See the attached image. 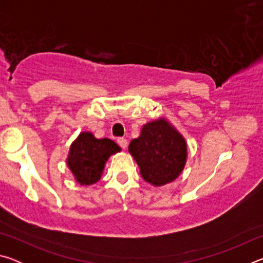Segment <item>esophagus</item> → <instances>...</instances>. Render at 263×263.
<instances>
[{
	"label": "esophagus",
	"instance_id": "obj_1",
	"mask_svg": "<svg viewBox=\"0 0 263 263\" xmlns=\"http://www.w3.org/2000/svg\"><path fill=\"white\" fill-rule=\"evenodd\" d=\"M117 142H118V145L121 146L122 148H126V146H127V140L125 139V138H118V139H117Z\"/></svg>",
	"mask_w": 263,
	"mask_h": 263
}]
</instances>
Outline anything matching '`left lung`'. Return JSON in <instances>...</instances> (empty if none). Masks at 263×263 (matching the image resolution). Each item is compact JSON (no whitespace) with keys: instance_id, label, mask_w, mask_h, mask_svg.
Returning a JSON list of instances; mask_svg holds the SVG:
<instances>
[{"instance_id":"obj_1","label":"left lung","mask_w":263,"mask_h":263,"mask_svg":"<svg viewBox=\"0 0 263 263\" xmlns=\"http://www.w3.org/2000/svg\"><path fill=\"white\" fill-rule=\"evenodd\" d=\"M128 152L140 168L141 177L153 185L174 181L186 160L184 138L164 118L142 126L140 137L128 145Z\"/></svg>"}]
</instances>
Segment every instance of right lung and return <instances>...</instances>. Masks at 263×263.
<instances>
[{"instance_id": "add662e5", "label": "right lung", "mask_w": 263, "mask_h": 263, "mask_svg": "<svg viewBox=\"0 0 263 263\" xmlns=\"http://www.w3.org/2000/svg\"><path fill=\"white\" fill-rule=\"evenodd\" d=\"M121 151L115 141L97 139L90 132H82L69 149L67 164L80 184L90 185L101 179L105 161Z\"/></svg>"}]
</instances>
